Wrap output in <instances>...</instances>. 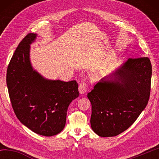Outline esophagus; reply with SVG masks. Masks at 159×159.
I'll list each match as a JSON object with an SVG mask.
<instances>
[{"label": "esophagus", "mask_w": 159, "mask_h": 159, "mask_svg": "<svg viewBox=\"0 0 159 159\" xmlns=\"http://www.w3.org/2000/svg\"><path fill=\"white\" fill-rule=\"evenodd\" d=\"M88 90V83H81L79 84V91L80 95H83V94H85L86 92H87Z\"/></svg>", "instance_id": "obj_1"}]
</instances>
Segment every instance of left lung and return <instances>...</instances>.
<instances>
[{
	"mask_svg": "<svg viewBox=\"0 0 159 159\" xmlns=\"http://www.w3.org/2000/svg\"><path fill=\"white\" fill-rule=\"evenodd\" d=\"M152 74L149 58H129L109 80L104 78L94 86L88 98L91 128L97 134L116 136L135 121L149 102Z\"/></svg>",
	"mask_w": 159,
	"mask_h": 159,
	"instance_id": "8db88e82",
	"label": "left lung"
}]
</instances>
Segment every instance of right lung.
I'll list each match as a JSON object with an SVG mask.
<instances>
[{"mask_svg": "<svg viewBox=\"0 0 159 159\" xmlns=\"http://www.w3.org/2000/svg\"><path fill=\"white\" fill-rule=\"evenodd\" d=\"M36 34H28L15 51L7 69L6 82L12 109L22 124L41 135H55L66 124V112L79 95L76 80L44 79L33 69L30 44Z\"/></svg>", "mask_w": 159, "mask_h": 159, "instance_id": "right-lung-1", "label": "right lung"}]
</instances>
